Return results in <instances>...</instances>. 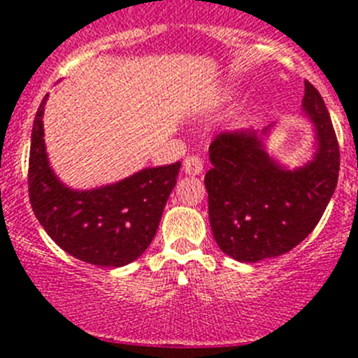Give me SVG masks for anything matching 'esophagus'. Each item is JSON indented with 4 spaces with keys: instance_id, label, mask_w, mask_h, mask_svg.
Here are the masks:
<instances>
[{
    "instance_id": "obj_1",
    "label": "esophagus",
    "mask_w": 358,
    "mask_h": 358,
    "mask_svg": "<svg viewBox=\"0 0 358 358\" xmlns=\"http://www.w3.org/2000/svg\"><path fill=\"white\" fill-rule=\"evenodd\" d=\"M182 169L189 176H199V173H202L204 164H202V159L199 156H188L185 159V163H182Z\"/></svg>"
}]
</instances>
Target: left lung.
Instances as JSON below:
<instances>
[{"label":"left lung","instance_id":"left-lung-1","mask_svg":"<svg viewBox=\"0 0 358 358\" xmlns=\"http://www.w3.org/2000/svg\"><path fill=\"white\" fill-rule=\"evenodd\" d=\"M303 107L315 123L319 150L303 169L283 170L255 132H220L204 177L218 248L245 264L285 255L314 231L337 186L341 152L324 100L305 80Z\"/></svg>","mask_w":358,"mask_h":358}]
</instances>
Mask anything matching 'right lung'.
I'll return each instance as SVG.
<instances>
[{
  "mask_svg": "<svg viewBox=\"0 0 358 358\" xmlns=\"http://www.w3.org/2000/svg\"><path fill=\"white\" fill-rule=\"evenodd\" d=\"M37 109L28 159L31 210L50 238L75 256L100 267H122L150 245L164 204L177 182L181 161L145 169L134 176L90 192H73L57 181L46 159L43 110Z\"/></svg>",
  "mask_w": 358,
  "mask_h": 358,
  "instance_id": "right-lung-1",
  "label": "right lung"
}]
</instances>
